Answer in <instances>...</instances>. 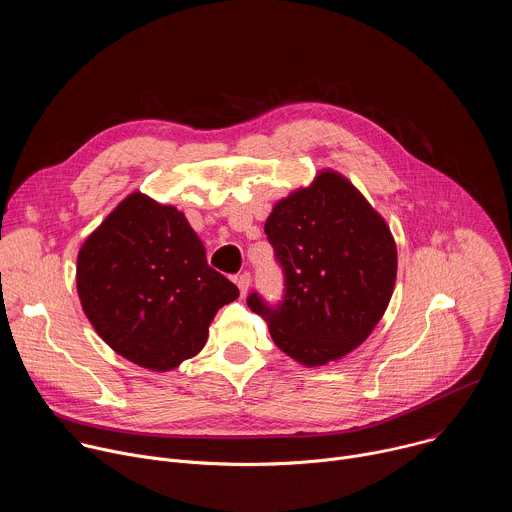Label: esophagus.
I'll return each instance as SVG.
<instances>
[{
	"label": "esophagus",
	"mask_w": 512,
	"mask_h": 512,
	"mask_svg": "<svg viewBox=\"0 0 512 512\" xmlns=\"http://www.w3.org/2000/svg\"><path fill=\"white\" fill-rule=\"evenodd\" d=\"M235 283L239 285L241 294L245 296V294H247V289H249V285H251V275H249V273H241V275L235 279Z\"/></svg>",
	"instance_id": "esophagus-1"
}]
</instances>
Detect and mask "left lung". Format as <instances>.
<instances>
[{
    "mask_svg": "<svg viewBox=\"0 0 512 512\" xmlns=\"http://www.w3.org/2000/svg\"><path fill=\"white\" fill-rule=\"evenodd\" d=\"M265 235L285 271V300L259 314L279 350L304 367H322L371 336L391 302L397 245L385 218L340 172L320 170L312 184L273 204Z\"/></svg>",
    "mask_w": 512,
    "mask_h": 512,
    "instance_id": "8db88e82",
    "label": "left lung"
}]
</instances>
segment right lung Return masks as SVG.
Returning a JSON list of instances; mask_svg holds the SVG:
<instances>
[{
  "label": "right lung",
  "instance_id": "right-lung-1",
  "mask_svg": "<svg viewBox=\"0 0 512 512\" xmlns=\"http://www.w3.org/2000/svg\"><path fill=\"white\" fill-rule=\"evenodd\" d=\"M77 291L105 344L154 373L196 356L216 312L239 298L237 285L208 267L184 212L139 190L81 245Z\"/></svg>",
  "mask_w": 512,
  "mask_h": 512
}]
</instances>
